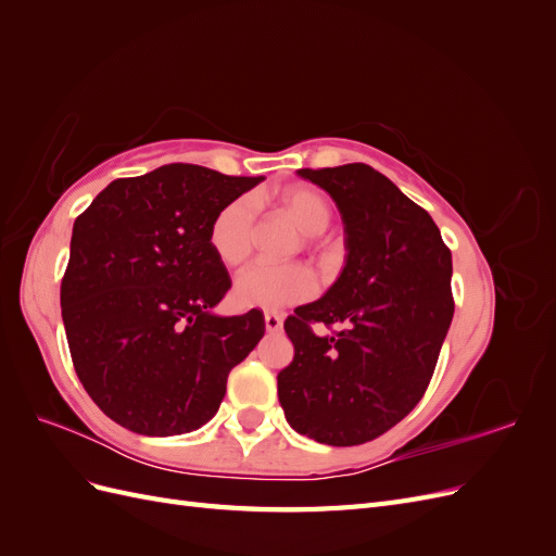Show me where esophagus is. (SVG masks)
Listing matches in <instances>:
<instances>
[{"mask_svg":"<svg viewBox=\"0 0 556 556\" xmlns=\"http://www.w3.org/2000/svg\"><path fill=\"white\" fill-rule=\"evenodd\" d=\"M264 327L268 333H278L282 329V317L276 313H266L264 315Z\"/></svg>","mask_w":556,"mask_h":556,"instance_id":"obj_1","label":"esophagus"}]
</instances>
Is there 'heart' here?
Listing matches in <instances>:
<instances>
[{"instance_id":"obj_1","label":"heart","mask_w":556,"mask_h":556,"mask_svg":"<svg viewBox=\"0 0 556 556\" xmlns=\"http://www.w3.org/2000/svg\"><path fill=\"white\" fill-rule=\"evenodd\" d=\"M278 213L292 220L308 239L323 233L331 223V206L323 192L308 185H290L271 194ZM257 211L250 197H237L213 215L208 241L227 266H241L255 245ZM317 292V278L306 264H252L233 282L237 304L245 308L282 311L301 304Z\"/></svg>"}]
</instances>
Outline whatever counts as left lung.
<instances>
[{
	"mask_svg": "<svg viewBox=\"0 0 556 556\" xmlns=\"http://www.w3.org/2000/svg\"><path fill=\"white\" fill-rule=\"evenodd\" d=\"M341 213L345 266L285 319L294 359L278 399L294 431L336 447L401 422L422 399L452 323V255L431 215L368 164L299 169ZM339 324L317 337L309 325Z\"/></svg>",
	"mask_w": 556,
	"mask_h": 556,
	"instance_id": "1",
	"label": "left lung"
}]
</instances>
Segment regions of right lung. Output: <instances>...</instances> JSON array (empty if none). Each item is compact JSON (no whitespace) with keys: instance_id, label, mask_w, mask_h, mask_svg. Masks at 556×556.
Here are the masks:
<instances>
[{"instance_id":"obj_1","label":"right lung","mask_w":556,"mask_h":556,"mask_svg":"<svg viewBox=\"0 0 556 556\" xmlns=\"http://www.w3.org/2000/svg\"><path fill=\"white\" fill-rule=\"evenodd\" d=\"M262 180L164 164L113 180L76 217L62 319L76 374L113 422L178 435L220 408L229 371L264 336V315L213 313L231 280L208 229Z\"/></svg>"}]
</instances>
